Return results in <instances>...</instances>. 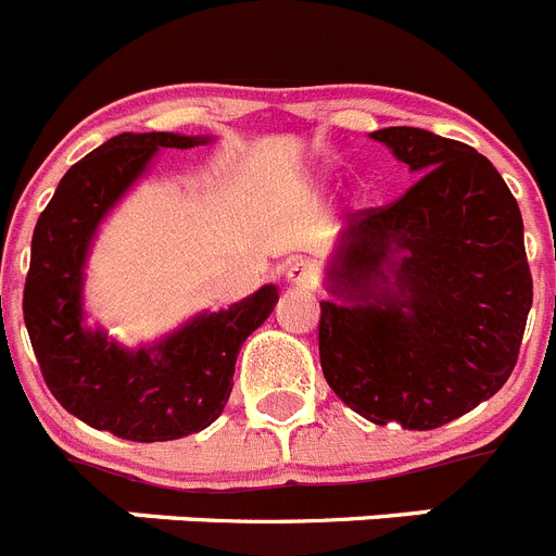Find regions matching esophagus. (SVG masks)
I'll use <instances>...</instances> for the list:
<instances>
[{
	"label": "esophagus",
	"mask_w": 556,
	"mask_h": 556,
	"mask_svg": "<svg viewBox=\"0 0 556 556\" xmlns=\"http://www.w3.org/2000/svg\"><path fill=\"white\" fill-rule=\"evenodd\" d=\"M287 283L289 287L314 289L317 287V269H314L308 262H292L287 267Z\"/></svg>",
	"instance_id": "34e87169"
}]
</instances>
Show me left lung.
Wrapping results in <instances>:
<instances>
[{
    "label": "left lung",
    "mask_w": 556,
    "mask_h": 556,
    "mask_svg": "<svg viewBox=\"0 0 556 556\" xmlns=\"http://www.w3.org/2000/svg\"><path fill=\"white\" fill-rule=\"evenodd\" d=\"M415 184L348 223L326 267L320 365L370 424L445 426L493 397L532 308L523 219L481 152L420 127L370 132Z\"/></svg>",
    "instance_id": "left-lung-1"
}]
</instances>
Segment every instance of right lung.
I'll return each instance as SVG.
<instances>
[{
  "instance_id": "add662e5",
  "label": "right lung",
  "mask_w": 556,
  "mask_h": 556,
  "mask_svg": "<svg viewBox=\"0 0 556 556\" xmlns=\"http://www.w3.org/2000/svg\"><path fill=\"white\" fill-rule=\"evenodd\" d=\"M211 136L122 132L77 161L33 230L24 326L58 404L91 429L132 443L203 431L223 415L244 339L273 314L278 289L262 287L219 312H200L150 345L125 348L83 308L94 236L159 150H189Z\"/></svg>"
}]
</instances>
